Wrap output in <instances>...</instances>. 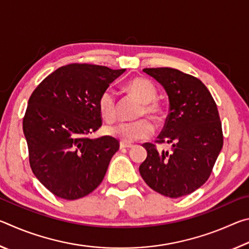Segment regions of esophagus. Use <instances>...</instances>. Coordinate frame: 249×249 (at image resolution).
Here are the masks:
<instances>
[{
    "instance_id": "obj_1",
    "label": "esophagus",
    "mask_w": 249,
    "mask_h": 249,
    "mask_svg": "<svg viewBox=\"0 0 249 249\" xmlns=\"http://www.w3.org/2000/svg\"><path fill=\"white\" fill-rule=\"evenodd\" d=\"M133 145L132 144H128V142H121L120 144V148L121 149H124V148H132Z\"/></svg>"
}]
</instances>
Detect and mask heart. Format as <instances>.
I'll return each mask as SVG.
<instances>
[{"label": "heart", "instance_id": "b5f03b06", "mask_svg": "<svg viewBox=\"0 0 249 249\" xmlns=\"http://www.w3.org/2000/svg\"><path fill=\"white\" fill-rule=\"evenodd\" d=\"M127 90L142 102V107L138 109V117L149 115L154 120L161 119L162 107L155 101L157 96V91L153 83L144 78L137 77L132 79L127 83ZM98 107L104 121H107V123H114L117 120L115 92L109 88L105 89L99 96ZM154 130V124L151 123L150 120L147 117H142L140 120L108 127L107 133L113 137L119 138L122 142H133L150 137Z\"/></svg>", "mask_w": 249, "mask_h": 249}]
</instances>
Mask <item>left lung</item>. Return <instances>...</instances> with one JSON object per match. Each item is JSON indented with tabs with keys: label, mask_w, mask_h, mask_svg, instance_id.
Segmentation results:
<instances>
[{
	"label": "left lung",
	"mask_w": 249,
	"mask_h": 249,
	"mask_svg": "<svg viewBox=\"0 0 249 249\" xmlns=\"http://www.w3.org/2000/svg\"><path fill=\"white\" fill-rule=\"evenodd\" d=\"M165 88L169 114L156 142L171 144L170 151H158L145 142L147 158L140 166L142 178L160 195L188 196L203 185L212 174L223 147L217 107L201 80L172 68L142 70Z\"/></svg>",
	"instance_id": "left-lung-1"
}]
</instances>
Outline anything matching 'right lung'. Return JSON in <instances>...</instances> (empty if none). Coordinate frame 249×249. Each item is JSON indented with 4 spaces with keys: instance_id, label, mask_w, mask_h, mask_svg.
Returning <instances> with one entry per match:
<instances>
[{
    "instance_id": "right-lung-1",
    "label": "right lung",
    "mask_w": 249,
    "mask_h": 249,
    "mask_svg": "<svg viewBox=\"0 0 249 249\" xmlns=\"http://www.w3.org/2000/svg\"><path fill=\"white\" fill-rule=\"evenodd\" d=\"M125 69L89 64L62 66L28 100L23 130L32 171L58 197L77 200L95 190L120 148L112 136L91 140L102 125L100 94Z\"/></svg>"
}]
</instances>
